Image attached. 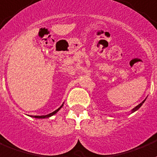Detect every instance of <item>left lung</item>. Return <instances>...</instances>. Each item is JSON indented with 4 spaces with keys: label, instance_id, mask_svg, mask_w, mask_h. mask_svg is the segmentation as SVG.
Returning a JSON list of instances; mask_svg holds the SVG:
<instances>
[{
    "label": "left lung",
    "instance_id": "8db88e82",
    "mask_svg": "<svg viewBox=\"0 0 157 157\" xmlns=\"http://www.w3.org/2000/svg\"><path fill=\"white\" fill-rule=\"evenodd\" d=\"M145 100H146V99H145ZM145 100H144V101H142V102H141V103H140V104H138V105L136 106V107H135V108H133L132 110V113H134V112H136V110H138L139 108H141V105H142V104L144 103Z\"/></svg>",
    "mask_w": 157,
    "mask_h": 157
}]
</instances>
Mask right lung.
<instances>
[{
    "mask_svg": "<svg viewBox=\"0 0 157 157\" xmlns=\"http://www.w3.org/2000/svg\"><path fill=\"white\" fill-rule=\"evenodd\" d=\"M62 107H63V104H62V106H60L59 108H58L57 110L54 111L53 113L48 114V115H44V116H34V117H35V118H48V117H51V116H53V115H55V114L59 110V109H60V108H62Z\"/></svg>",
    "mask_w": 157,
    "mask_h": 157,
    "instance_id": "1",
    "label": "right lung"
}]
</instances>
